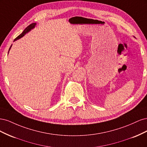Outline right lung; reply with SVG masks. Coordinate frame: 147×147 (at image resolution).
Listing matches in <instances>:
<instances>
[{"mask_svg":"<svg viewBox=\"0 0 147 147\" xmlns=\"http://www.w3.org/2000/svg\"><path fill=\"white\" fill-rule=\"evenodd\" d=\"M35 25H36V23H32V24H30L29 26H28L27 28H26L24 30V31L23 32H22L20 35H18V36L15 40H14V41H15V40H18V39H19V38H21L23 36H24V35L27 33V32H28L29 30H30L31 29H33L35 26ZM11 46L10 47V49H9V50H10V48H11Z\"/></svg>","mask_w":147,"mask_h":147,"instance_id":"add662e5","label":"right lung"}]
</instances>
